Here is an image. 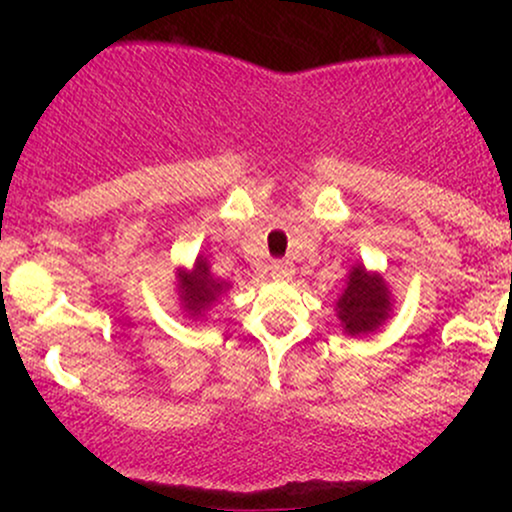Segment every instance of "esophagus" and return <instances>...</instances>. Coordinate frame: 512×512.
Wrapping results in <instances>:
<instances>
[{"label": "esophagus", "instance_id": "1", "mask_svg": "<svg viewBox=\"0 0 512 512\" xmlns=\"http://www.w3.org/2000/svg\"><path fill=\"white\" fill-rule=\"evenodd\" d=\"M293 274H296V269H293L291 262L279 260V262L269 264V276L276 281H289V279H293Z\"/></svg>", "mask_w": 512, "mask_h": 512}]
</instances>
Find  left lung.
Masks as SVG:
<instances>
[{
    "instance_id": "8db88e82",
    "label": "left lung",
    "mask_w": 512,
    "mask_h": 512,
    "mask_svg": "<svg viewBox=\"0 0 512 512\" xmlns=\"http://www.w3.org/2000/svg\"><path fill=\"white\" fill-rule=\"evenodd\" d=\"M342 330L349 337L378 332L392 317L395 296L387 286L385 276L370 272L363 262H356L344 279V289L334 301Z\"/></svg>"
}]
</instances>
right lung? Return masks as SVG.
<instances>
[{"mask_svg":"<svg viewBox=\"0 0 512 512\" xmlns=\"http://www.w3.org/2000/svg\"><path fill=\"white\" fill-rule=\"evenodd\" d=\"M228 289H231V281L214 276L204 255H197L190 267L182 264L175 269V293H178L180 310L190 320H204Z\"/></svg>","mask_w":512,"mask_h":512,"instance_id":"right-lung-1","label":"right lung"}]
</instances>
